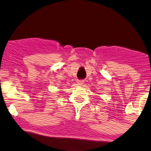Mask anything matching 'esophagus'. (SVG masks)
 <instances>
[{
	"instance_id": "obj_1",
	"label": "esophagus",
	"mask_w": 151,
	"mask_h": 151,
	"mask_svg": "<svg viewBox=\"0 0 151 151\" xmlns=\"http://www.w3.org/2000/svg\"><path fill=\"white\" fill-rule=\"evenodd\" d=\"M76 83H77V84L78 85L81 86V85H83V83H84V81H77V82Z\"/></svg>"
}]
</instances>
